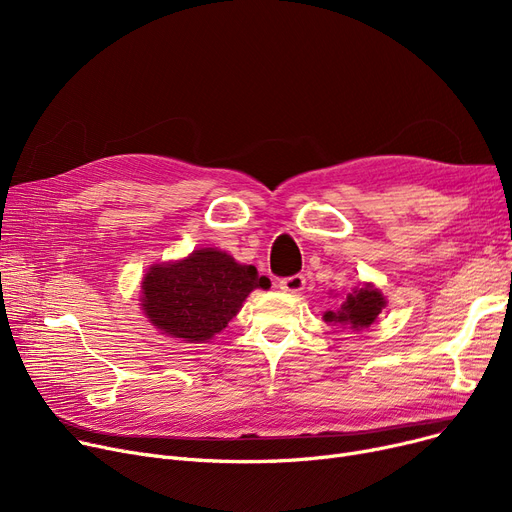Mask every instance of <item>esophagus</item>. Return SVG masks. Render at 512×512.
I'll return each instance as SVG.
<instances>
[{"mask_svg": "<svg viewBox=\"0 0 512 512\" xmlns=\"http://www.w3.org/2000/svg\"><path fill=\"white\" fill-rule=\"evenodd\" d=\"M280 288H282V290H286V292L297 294V292H301V290L305 288V276H301V274H294V276L282 278V280H280Z\"/></svg>", "mask_w": 512, "mask_h": 512, "instance_id": "obj_1", "label": "esophagus"}]
</instances>
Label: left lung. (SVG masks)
Here are the masks:
<instances>
[{
  "label": "left lung",
  "mask_w": 512,
  "mask_h": 512,
  "mask_svg": "<svg viewBox=\"0 0 512 512\" xmlns=\"http://www.w3.org/2000/svg\"><path fill=\"white\" fill-rule=\"evenodd\" d=\"M384 307V294L375 286L365 284L361 288H355L351 294H346V301L340 305L338 311H326L324 319L330 321V324L334 321V324L351 326L353 330H363L378 319Z\"/></svg>",
  "instance_id": "1"
}]
</instances>
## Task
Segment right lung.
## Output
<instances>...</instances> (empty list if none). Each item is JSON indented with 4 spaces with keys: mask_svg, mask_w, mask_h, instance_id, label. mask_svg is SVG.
Instances as JSON below:
<instances>
[{
    "mask_svg": "<svg viewBox=\"0 0 512 512\" xmlns=\"http://www.w3.org/2000/svg\"><path fill=\"white\" fill-rule=\"evenodd\" d=\"M267 284L270 280L253 265H242L218 249H197L180 261L151 265L143 278L141 305L161 334L207 342L228 326L253 288Z\"/></svg>",
    "mask_w": 512,
    "mask_h": 512,
    "instance_id": "add662e5",
    "label": "right lung"
}]
</instances>
